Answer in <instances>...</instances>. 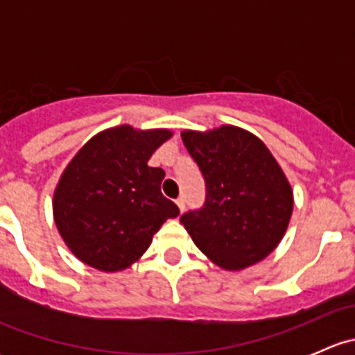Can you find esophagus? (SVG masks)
<instances>
[{"mask_svg":"<svg viewBox=\"0 0 355 355\" xmlns=\"http://www.w3.org/2000/svg\"><path fill=\"white\" fill-rule=\"evenodd\" d=\"M175 202H177V206H178V209H180V213H184V211H185V199L184 198H178L177 200H175Z\"/></svg>","mask_w":355,"mask_h":355,"instance_id":"obj_1","label":"esophagus"}]
</instances>
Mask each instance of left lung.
<instances>
[{
  "label": "left lung",
  "instance_id": "1",
  "mask_svg": "<svg viewBox=\"0 0 355 355\" xmlns=\"http://www.w3.org/2000/svg\"><path fill=\"white\" fill-rule=\"evenodd\" d=\"M206 184L200 209L180 221L194 244L223 270L259 263L284 239L293 209L287 177L270 149L250 132L223 125L182 132Z\"/></svg>",
  "mask_w": 355,
  "mask_h": 355
}]
</instances>
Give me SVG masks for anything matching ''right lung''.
I'll return each mask as SVG.
<instances>
[{
	"label": "right lung",
	"instance_id": "add662e5",
	"mask_svg": "<svg viewBox=\"0 0 355 355\" xmlns=\"http://www.w3.org/2000/svg\"><path fill=\"white\" fill-rule=\"evenodd\" d=\"M170 130L108 128L68 163L53 198V213L68 249L89 266L121 271L151 245L168 218L180 214L161 194L164 171L148 161Z\"/></svg>",
	"mask_w": 355,
	"mask_h": 355
}]
</instances>
